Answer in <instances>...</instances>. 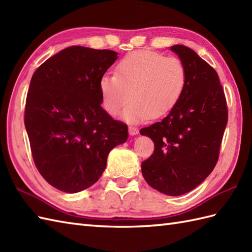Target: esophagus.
I'll use <instances>...</instances> for the list:
<instances>
[{
    "label": "esophagus",
    "mask_w": 252,
    "mask_h": 252,
    "mask_svg": "<svg viewBox=\"0 0 252 252\" xmlns=\"http://www.w3.org/2000/svg\"><path fill=\"white\" fill-rule=\"evenodd\" d=\"M129 133H130V135H136L137 133H138V129H137V127H135V126H129Z\"/></svg>",
    "instance_id": "esophagus-1"
}]
</instances>
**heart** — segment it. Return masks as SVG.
<instances>
[{
  "mask_svg": "<svg viewBox=\"0 0 252 252\" xmlns=\"http://www.w3.org/2000/svg\"><path fill=\"white\" fill-rule=\"evenodd\" d=\"M187 82L184 63L178 57H165L154 51H135L123 56L115 74L99 79L101 103L115 116L130 100L122 118L129 122L157 119L179 103Z\"/></svg>",
  "mask_w": 252,
  "mask_h": 252,
  "instance_id": "b5f03b06",
  "label": "heart"
}]
</instances>
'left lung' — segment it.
Here are the masks:
<instances>
[{
    "instance_id": "left-lung-1",
    "label": "left lung",
    "mask_w": 252,
    "mask_h": 252,
    "mask_svg": "<svg viewBox=\"0 0 252 252\" xmlns=\"http://www.w3.org/2000/svg\"><path fill=\"white\" fill-rule=\"evenodd\" d=\"M187 71L179 103L161 121L141 129L155 151L142 162L144 179L169 196L189 192L205 181L218 162L228 110L217 71L191 49L173 45Z\"/></svg>"
}]
</instances>
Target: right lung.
<instances>
[{"mask_svg":"<svg viewBox=\"0 0 252 252\" xmlns=\"http://www.w3.org/2000/svg\"><path fill=\"white\" fill-rule=\"evenodd\" d=\"M118 58L110 50L69 46L45 61L31 78L25 126L32 158L43 179L62 191L89 189L103 174L127 126L101 108L98 88Z\"/></svg>","mask_w":252,"mask_h":252,"instance_id":"obj_1","label":"right lung"}]
</instances>
